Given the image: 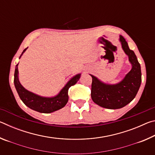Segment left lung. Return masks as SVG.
Here are the masks:
<instances>
[{"mask_svg": "<svg viewBox=\"0 0 155 155\" xmlns=\"http://www.w3.org/2000/svg\"><path fill=\"white\" fill-rule=\"evenodd\" d=\"M119 41L132 65L131 70L124 78L116 84H109L90 74L92 77L91 99L98 105L110 109L122 108L130 103L137 95L141 82V66L135 52L130 50L122 36H120Z\"/></svg>", "mask_w": 155, "mask_h": 155, "instance_id": "obj_1", "label": "left lung"}]
</instances>
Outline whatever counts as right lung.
Returning <instances> with one entry per match:
<instances>
[{"label": "right lung", "mask_w": 155, "mask_h": 155, "mask_svg": "<svg viewBox=\"0 0 155 155\" xmlns=\"http://www.w3.org/2000/svg\"><path fill=\"white\" fill-rule=\"evenodd\" d=\"M27 49V48L23 51L19 59H20ZM18 64L15 65L14 85L20 99L22 100L25 105L29 107L30 109L40 113H44V114H50L65 107L69 98H68V90L71 86L75 85L77 83L81 75V74H77L70 78L56 96L52 97H44L26 90L21 85L19 78H18Z\"/></svg>", "instance_id": "1"}]
</instances>
